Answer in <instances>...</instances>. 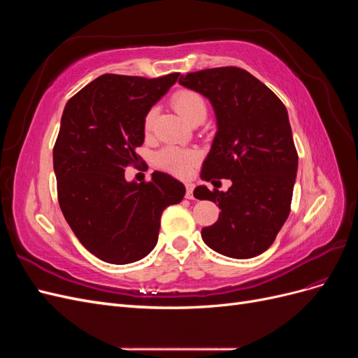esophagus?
<instances>
[{"mask_svg": "<svg viewBox=\"0 0 358 358\" xmlns=\"http://www.w3.org/2000/svg\"><path fill=\"white\" fill-rule=\"evenodd\" d=\"M187 194H185V197L187 199H192V191H194V185L192 183H187Z\"/></svg>", "mask_w": 358, "mask_h": 358, "instance_id": "obj_1", "label": "esophagus"}]
</instances>
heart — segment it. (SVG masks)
Masks as SVG:
<instances>
[{"mask_svg":"<svg viewBox=\"0 0 358 358\" xmlns=\"http://www.w3.org/2000/svg\"><path fill=\"white\" fill-rule=\"evenodd\" d=\"M171 104L175 107L176 112L188 121L189 124H194L199 119H203L208 115V104H206L204 96L199 94L197 91L192 90H179L171 96ZM157 119V107L149 109L145 121L143 128L146 133H150L154 128ZM199 152L194 149L188 148H178V146H166L159 149L155 155V164L173 173L176 176H187L188 173L194 169V166L199 162Z\"/></svg>","mask_w":358,"mask_h":358,"instance_id":"obj_1","label":"heart"}]
</instances>
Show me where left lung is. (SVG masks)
Instances as JSON below:
<instances>
[{
	"mask_svg": "<svg viewBox=\"0 0 358 358\" xmlns=\"http://www.w3.org/2000/svg\"><path fill=\"white\" fill-rule=\"evenodd\" d=\"M179 83L208 96L216 115L218 131L201 178L213 185L231 180L225 192L196 188V199L221 209L218 221L201 230L203 241L231 258L263 254L288 218L297 175L299 155L285 106L239 67L188 73Z\"/></svg>",
	"mask_w": 358,
	"mask_h": 358,
	"instance_id": "obj_1",
	"label": "left lung"
}]
</instances>
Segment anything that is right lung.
Listing matches in <instances>:
<instances>
[{
	"label": "right lung",
	"mask_w": 358,
	"mask_h": 358,
	"mask_svg": "<svg viewBox=\"0 0 358 358\" xmlns=\"http://www.w3.org/2000/svg\"><path fill=\"white\" fill-rule=\"evenodd\" d=\"M179 73L157 79L103 74L66 104L53 146L59 208L80 243L110 264L146 257L157 245L161 215L185 196L183 183L154 171L127 182L145 142L143 121Z\"/></svg>",
	"instance_id": "add662e5"
}]
</instances>
